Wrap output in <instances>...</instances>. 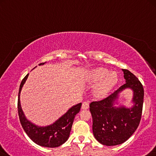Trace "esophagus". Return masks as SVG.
I'll use <instances>...</instances> for the list:
<instances>
[{"label":"esophagus","mask_w":156,"mask_h":156,"mask_svg":"<svg viewBox=\"0 0 156 156\" xmlns=\"http://www.w3.org/2000/svg\"><path fill=\"white\" fill-rule=\"evenodd\" d=\"M89 107H90L89 103L85 101V102L83 103V105H82V107H81V108H82L83 110H87V109H88Z\"/></svg>","instance_id":"34e87169"}]
</instances>
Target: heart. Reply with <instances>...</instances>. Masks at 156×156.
Wrapping results in <instances>:
<instances>
[{
  "label": "heart",
  "instance_id": "b5f03b06",
  "mask_svg": "<svg viewBox=\"0 0 156 156\" xmlns=\"http://www.w3.org/2000/svg\"><path fill=\"white\" fill-rule=\"evenodd\" d=\"M88 78L91 83H96L93 92L97 98H104L107 96L117 82L116 73L108 72L107 69L103 67L91 69L88 73Z\"/></svg>",
  "mask_w": 156,
  "mask_h": 156
}]
</instances>
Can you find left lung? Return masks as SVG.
Returning a JSON list of instances; mask_svg holds the SVG:
<instances>
[{
	"mask_svg": "<svg viewBox=\"0 0 156 156\" xmlns=\"http://www.w3.org/2000/svg\"><path fill=\"white\" fill-rule=\"evenodd\" d=\"M122 71L126 80L124 85L105 99L90 104L94 136L98 142L105 146H116L125 142L137 128L142 116L143 86L130 71L127 69ZM127 88L133 92L130 107L119 105L118 101L120 94Z\"/></svg>",
	"mask_w": 156,
	"mask_h": 156,
	"instance_id": "obj_1",
	"label": "left lung"
}]
</instances>
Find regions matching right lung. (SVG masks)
Returning <instances> with one entry per match:
<instances>
[{"label": "right lung", "mask_w": 156, "mask_h": 156, "mask_svg": "<svg viewBox=\"0 0 156 156\" xmlns=\"http://www.w3.org/2000/svg\"><path fill=\"white\" fill-rule=\"evenodd\" d=\"M45 63L39 64V65H44ZM28 76L29 73L27 74L26 77L21 81L19 91L18 112L22 127L28 137L35 144L48 148L60 147L68 140L70 135L74 118L80 112L82 103H80L73 105L63 115H62L55 122L50 125H47L45 126L36 125L35 123L26 118L22 110L20 101L21 91L28 79Z\"/></svg>", "instance_id": "right-lung-1"}]
</instances>
